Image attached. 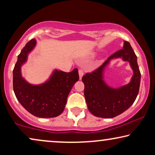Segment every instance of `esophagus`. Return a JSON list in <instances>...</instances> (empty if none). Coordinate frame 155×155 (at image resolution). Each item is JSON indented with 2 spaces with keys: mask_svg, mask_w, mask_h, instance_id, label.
<instances>
[{
  "mask_svg": "<svg viewBox=\"0 0 155 155\" xmlns=\"http://www.w3.org/2000/svg\"><path fill=\"white\" fill-rule=\"evenodd\" d=\"M78 73H79L80 80H81V79H82V76H83V74H84V73H83V71H82V69H80L79 71H78Z\"/></svg>",
  "mask_w": 155,
  "mask_h": 155,
  "instance_id": "obj_1",
  "label": "esophagus"
}]
</instances>
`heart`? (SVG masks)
<instances>
[{
  "label": "heart",
  "mask_w": 155,
  "mask_h": 155,
  "mask_svg": "<svg viewBox=\"0 0 155 155\" xmlns=\"http://www.w3.org/2000/svg\"><path fill=\"white\" fill-rule=\"evenodd\" d=\"M94 56H95V54H92L89 55V56L86 58V59H92V58H94Z\"/></svg>",
  "instance_id": "heart-1"
}]
</instances>
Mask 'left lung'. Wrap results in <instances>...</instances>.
<instances>
[{
    "label": "left lung",
    "instance_id": "obj_1",
    "mask_svg": "<svg viewBox=\"0 0 155 155\" xmlns=\"http://www.w3.org/2000/svg\"><path fill=\"white\" fill-rule=\"evenodd\" d=\"M118 58L129 63L133 76L128 84L112 88L105 82L104 74L111 61ZM140 79L136 55L130 43L124 41L121 50L111 55L94 72L87 73L82 77L84 94L89 111L97 117L105 118L116 117L124 113L134 103L138 94Z\"/></svg>",
    "mask_w": 155,
    "mask_h": 155
}]
</instances>
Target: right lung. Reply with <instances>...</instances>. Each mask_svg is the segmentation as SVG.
Masks as SVG:
<instances>
[{
	"label": "right lung",
	"mask_w": 155,
	"mask_h": 155,
	"mask_svg": "<svg viewBox=\"0 0 155 155\" xmlns=\"http://www.w3.org/2000/svg\"><path fill=\"white\" fill-rule=\"evenodd\" d=\"M37 45L35 39L27 42L18 56L13 73V90L21 105L39 118L56 117L64 111L72 87L79 80L77 68L70 73L53 70L49 78L39 84H31L22 75V65Z\"/></svg>",
	"instance_id": "add662e5"
}]
</instances>
